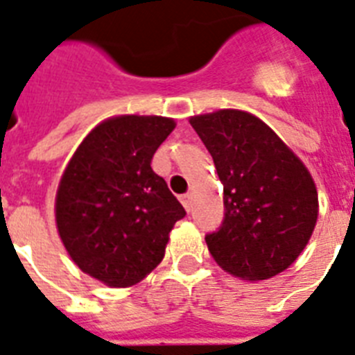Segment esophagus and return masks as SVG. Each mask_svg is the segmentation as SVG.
I'll return each instance as SVG.
<instances>
[{
	"label": "esophagus",
	"instance_id": "1",
	"mask_svg": "<svg viewBox=\"0 0 355 355\" xmlns=\"http://www.w3.org/2000/svg\"><path fill=\"white\" fill-rule=\"evenodd\" d=\"M181 202H183V207L187 208V211H190V208H192V196H190V193L181 196Z\"/></svg>",
	"mask_w": 355,
	"mask_h": 355
}]
</instances>
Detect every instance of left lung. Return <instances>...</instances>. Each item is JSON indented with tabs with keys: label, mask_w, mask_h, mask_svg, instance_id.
I'll use <instances>...</instances> for the list:
<instances>
[{
	"label": "left lung",
	"mask_w": 355,
	"mask_h": 355,
	"mask_svg": "<svg viewBox=\"0 0 355 355\" xmlns=\"http://www.w3.org/2000/svg\"><path fill=\"white\" fill-rule=\"evenodd\" d=\"M224 187V217L207 233L224 271L266 280L289 268L318 219V192L305 165L262 120L223 109L190 118Z\"/></svg>",
	"instance_id": "left-lung-1"
}]
</instances>
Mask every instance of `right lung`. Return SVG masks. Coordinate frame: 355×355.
<instances>
[{
  "label": "right lung",
  "mask_w": 355,
  "mask_h": 355,
  "mask_svg": "<svg viewBox=\"0 0 355 355\" xmlns=\"http://www.w3.org/2000/svg\"><path fill=\"white\" fill-rule=\"evenodd\" d=\"M174 127L162 116L105 120L86 136L60 180V239L75 264L107 286L145 278L162 262L172 226L187 215L150 166Z\"/></svg>",
  "instance_id": "1"
}]
</instances>
